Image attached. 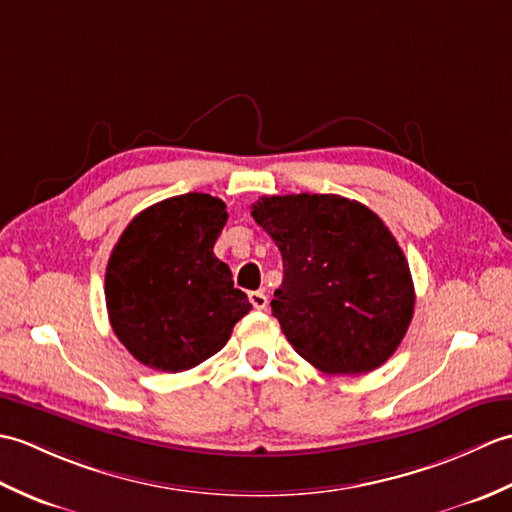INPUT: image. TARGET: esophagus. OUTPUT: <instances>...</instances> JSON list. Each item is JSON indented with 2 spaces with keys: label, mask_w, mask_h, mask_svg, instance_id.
I'll list each match as a JSON object with an SVG mask.
<instances>
[{
  "label": "esophagus",
  "mask_w": 512,
  "mask_h": 512,
  "mask_svg": "<svg viewBox=\"0 0 512 512\" xmlns=\"http://www.w3.org/2000/svg\"><path fill=\"white\" fill-rule=\"evenodd\" d=\"M248 299H250V303H253V308H255V310H266V306H268V297L264 295L262 290L250 292Z\"/></svg>",
  "instance_id": "34e87169"
}]
</instances>
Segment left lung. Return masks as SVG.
<instances>
[{
  "mask_svg": "<svg viewBox=\"0 0 512 512\" xmlns=\"http://www.w3.org/2000/svg\"><path fill=\"white\" fill-rule=\"evenodd\" d=\"M250 215L284 259L270 308L295 352L325 374L383 365L416 303L407 257L385 222L334 193L264 195Z\"/></svg>",
  "mask_w": 512,
  "mask_h": 512,
  "instance_id": "obj_1",
  "label": "left lung"
}]
</instances>
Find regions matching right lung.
Instances as JSON below:
<instances>
[{"mask_svg":"<svg viewBox=\"0 0 512 512\" xmlns=\"http://www.w3.org/2000/svg\"><path fill=\"white\" fill-rule=\"evenodd\" d=\"M228 220L209 193H184L140 211L107 262L105 303L129 354L158 372H184L231 339L253 308L213 246Z\"/></svg>","mask_w":512,"mask_h":512,"instance_id":"right-lung-1","label":"right lung"}]
</instances>
